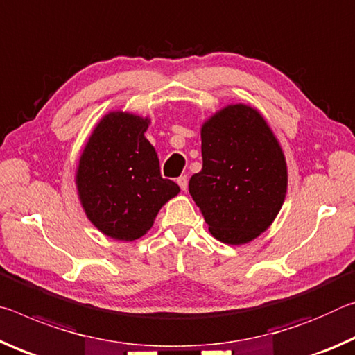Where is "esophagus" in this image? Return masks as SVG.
Returning a JSON list of instances; mask_svg holds the SVG:
<instances>
[{
	"label": "esophagus",
	"mask_w": 355,
	"mask_h": 355,
	"mask_svg": "<svg viewBox=\"0 0 355 355\" xmlns=\"http://www.w3.org/2000/svg\"><path fill=\"white\" fill-rule=\"evenodd\" d=\"M178 184H179V187H181L182 190H187V187H189V178L185 176H179L178 178Z\"/></svg>",
	"instance_id": "1"
}]
</instances>
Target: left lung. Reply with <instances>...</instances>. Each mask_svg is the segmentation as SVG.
<instances>
[{
	"mask_svg": "<svg viewBox=\"0 0 355 355\" xmlns=\"http://www.w3.org/2000/svg\"><path fill=\"white\" fill-rule=\"evenodd\" d=\"M202 170L189 191L214 237L231 245L254 239L280 212L286 162L257 110L231 105L201 129Z\"/></svg>",
	"mask_w": 355,
	"mask_h": 355,
	"instance_id": "8db88e82",
	"label": "left lung"
}]
</instances>
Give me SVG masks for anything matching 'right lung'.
Returning <instances> with one entry per match:
<instances>
[{
    "instance_id": "right-lung-1",
    "label": "right lung",
    "mask_w": 355,
    "mask_h": 355,
    "mask_svg": "<svg viewBox=\"0 0 355 355\" xmlns=\"http://www.w3.org/2000/svg\"><path fill=\"white\" fill-rule=\"evenodd\" d=\"M148 119L110 113L81 154L77 187L86 216L103 234L133 241L146 234L179 185L160 174L159 157L146 138Z\"/></svg>"
}]
</instances>
